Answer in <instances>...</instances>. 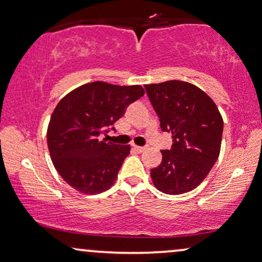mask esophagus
Segmentation results:
<instances>
[{
	"instance_id": "1",
	"label": "esophagus",
	"mask_w": 262,
	"mask_h": 262,
	"mask_svg": "<svg viewBox=\"0 0 262 262\" xmlns=\"http://www.w3.org/2000/svg\"><path fill=\"white\" fill-rule=\"evenodd\" d=\"M134 149H135V151H137L138 153H141V152L145 151L146 147H145V146H134Z\"/></svg>"
}]
</instances>
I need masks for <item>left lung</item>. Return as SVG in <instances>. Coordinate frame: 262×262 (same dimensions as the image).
<instances>
[{
	"label": "left lung",
	"mask_w": 262,
	"mask_h": 262,
	"mask_svg": "<svg viewBox=\"0 0 262 262\" xmlns=\"http://www.w3.org/2000/svg\"><path fill=\"white\" fill-rule=\"evenodd\" d=\"M145 89L160 128L172 135L171 149L162 151V163L151 170L152 182L170 195L193 190L219 157L222 115L212 98L190 82L170 80Z\"/></svg>",
	"instance_id": "left-lung-1"
}]
</instances>
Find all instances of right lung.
I'll use <instances>...</instances> for the list:
<instances>
[{
	"label": "right lung",
	"instance_id": "obj_1",
	"mask_svg": "<svg viewBox=\"0 0 262 262\" xmlns=\"http://www.w3.org/2000/svg\"><path fill=\"white\" fill-rule=\"evenodd\" d=\"M144 95L140 85L95 81L58 102L48 125V147L55 169L69 186L91 195L113 187L130 146L107 142L100 135Z\"/></svg>",
	"mask_w": 262,
	"mask_h": 262
}]
</instances>
